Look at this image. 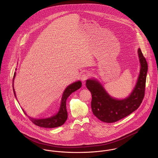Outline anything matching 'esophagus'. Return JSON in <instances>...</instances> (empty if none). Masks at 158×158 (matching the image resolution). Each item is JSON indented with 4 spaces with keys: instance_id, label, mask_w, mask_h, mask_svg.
<instances>
[{
    "instance_id": "esophagus-1",
    "label": "esophagus",
    "mask_w": 158,
    "mask_h": 158,
    "mask_svg": "<svg viewBox=\"0 0 158 158\" xmlns=\"http://www.w3.org/2000/svg\"><path fill=\"white\" fill-rule=\"evenodd\" d=\"M88 77H89L88 74L85 73H83V74L81 75V81H82L83 82H84V81L88 78Z\"/></svg>"
}]
</instances>
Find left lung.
Wrapping results in <instances>:
<instances>
[{"label": "left lung", "mask_w": 158, "mask_h": 158, "mask_svg": "<svg viewBox=\"0 0 158 158\" xmlns=\"http://www.w3.org/2000/svg\"><path fill=\"white\" fill-rule=\"evenodd\" d=\"M140 72L134 89L126 98L118 99L111 97L95 78L86 80V85L92 94L91 108L94 115L106 123L117 122L135 111L144 97L148 64L140 48L137 50Z\"/></svg>", "instance_id": "1"}]
</instances>
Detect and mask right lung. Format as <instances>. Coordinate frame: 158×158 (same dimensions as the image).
<instances>
[{
	"mask_svg": "<svg viewBox=\"0 0 158 158\" xmlns=\"http://www.w3.org/2000/svg\"><path fill=\"white\" fill-rule=\"evenodd\" d=\"M16 72H15L13 76V89L15 96L16 98V92L14 89V80L15 78L16 77ZM82 83L80 80H78L77 81L73 82V83L69 85L66 87L64 91L63 92L61 100V104L60 106V109L58 112L56 114L52 115L51 117H47V118H36L33 117H31L30 116H28L30 118V120L36 125L43 127V128H56L60 127L63 125L64 122L66 121L68 118V112L66 110V100L69 97V96L75 90H78L81 87ZM23 113L26 115H28L24 110H23Z\"/></svg>",
	"mask_w": 158,
	"mask_h": 158,
	"instance_id": "right-lung-1",
	"label": "right lung"
}]
</instances>
